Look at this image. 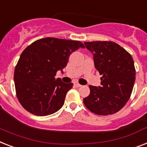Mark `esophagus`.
<instances>
[{
	"label": "esophagus",
	"mask_w": 147,
	"mask_h": 147,
	"mask_svg": "<svg viewBox=\"0 0 147 147\" xmlns=\"http://www.w3.org/2000/svg\"><path fill=\"white\" fill-rule=\"evenodd\" d=\"M73 84L75 87H77V88H79V87H81V86H82L81 84H79V83H78V82H73Z\"/></svg>",
	"instance_id": "1"
}]
</instances>
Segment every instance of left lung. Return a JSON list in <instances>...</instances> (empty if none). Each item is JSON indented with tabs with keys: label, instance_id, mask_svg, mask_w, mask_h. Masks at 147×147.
Here are the masks:
<instances>
[{
	"label": "left lung",
	"instance_id": "8db88e82",
	"mask_svg": "<svg viewBox=\"0 0 147 147\" xmlns=\"http://www.w3.org/2000/svg\"><path fill=\"white\" fill-rule=\"evenodd\" d=\"M93 53L101 86L90 85V94L84 98L85 107L99 115H113L125 107L135 82L136 71L131 55L113 41L84 42Z\"/></svg>",
	"mask_w": 147,
	"mask_h": 147
}]
</instances>
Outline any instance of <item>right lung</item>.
<instances>
[{"label": "right lung", "mask_w": 147, "mask_h": 147, "mask_svg": "<svg viewBox=\"0 0 147 147\" xmlns=\"http://www.w3.org/2000/svg\"><path fill=\"white\" fill-rule=\"evenodd\" d=\"M80 47L84 48L81 41L45 38L24 50L16 65L14 82L16 96L26 110L45 116L63 107L73 84L55 76L59 70L63 72L70 55Z\"/></svg>", "instance_id": "1"}]
</instances>
